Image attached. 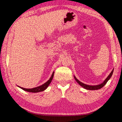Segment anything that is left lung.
Returning a JSON list of instances; mask_svg holds the SVG:
<instances>
[{
  "mask_svg": "<svg viewBox=\"0 0 122 122\" xmlns=\"http://www.w3.org/2000/svg\"><path fill=\"white\" fill-rule=\"evenodd\" d=\"M113 69H112V71H111V73H110V74L108 76V77H107L106 79L104 80V81H103L102 83H100V84H97V85H95V86H91V85H88V84H84L83 83H82L81 81H80L79 80H78L77 78H76L75 76H74V78H75V80L76 81V82H77V83L80 84V86H82L83 88L86 89H87V90H98V89H100L102 88V87H103L105 85H106V84L107 83V82H108L109 80H110V78L111 77V76L112 75V74H113Z\"/></svg>",
  "mask_w": 122,
  "mask_h": 122,
  "instance_id": "1",
  "label": "left lung"
}]
</instances>
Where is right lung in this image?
I'll use <instances>...</instances> for the list:
<instances>
[{"instance_id": "right-lung-1", "label": "right lung", "mask_w": 122, "mask_h": 122, "mask_svg": "<svg viewBox=\"0 0 122 122\" xmlns=\"http://www.w3.org/2000/svg\"><path fill=\"white\" fill-rule=\"evenodd\" d=\"M54 71L53 72V73H52V74H51L50 78H49L48 81H47L46 82H45V83L42 84L41 86H36V87L33 88H31V89L24 88L21 87V86H18V87H19L20 88H21V89L26 91V92H35V93H36V92H43V91L45 90L47 88H48V86H49V84H50V83H51V80H52L53 78V76H54Z\"/></svg>"}]
</instances>
